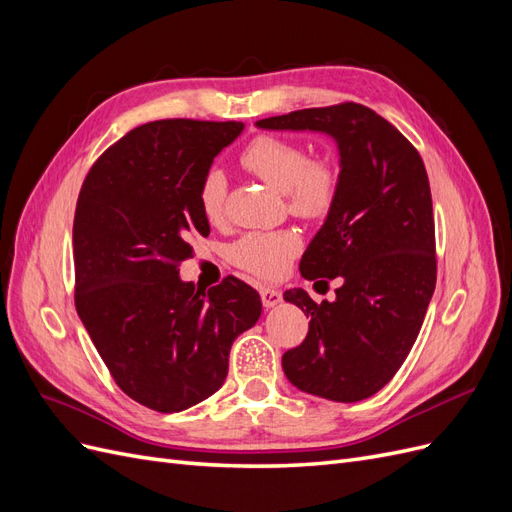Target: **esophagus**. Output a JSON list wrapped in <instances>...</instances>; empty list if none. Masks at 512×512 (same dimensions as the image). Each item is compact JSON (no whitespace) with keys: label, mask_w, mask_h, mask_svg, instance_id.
Returning a JSON list of instances; mask_svg holds the SVG:
<instances>
[{"label":"esophagus","mask_w":512,"mask_h":512,"mask_svg":"<svg viewBox=\"0 0 512 512\" xmlns=\"http://www.w3.org/2000/svg\"><path fill=\"white\" fill-rule=\"evenodd\" d=\"M260 299H262V305H265L267 309L275 307L277 303H282V290H277V288H260Z\"/></svg>","instance_id":"34e87169"}]
</instances>
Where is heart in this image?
Listing matches in <instances>:
<instances>
[{
    "instance_id": "b5f03b06",
    "label": "heart",
    "mask_w": 512,
    "mask_h": 512,
    "mask_svg": "<svg viewBox=\"0 0 512 512\" xmlns=\"http://www.w3.org/2000/svg\"><path fill=\"white\" fill-rule=\"evenodd\" d=\"M241 164L271 188L286 194L288 209L305 220L327 215L339 192V170L331 160H309L307 149L294 141L260 134L241 151ZM228 181L218 166L207 168L198 181V209L209 224L226 215ZM301 252V237L294 230L245 232L228 247V260L241 271L275 280L286 273Z\"/></svg>"
}]
</instances>
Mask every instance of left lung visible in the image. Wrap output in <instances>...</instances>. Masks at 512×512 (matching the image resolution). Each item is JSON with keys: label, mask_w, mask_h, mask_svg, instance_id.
Returning <instances> with one entry per match:
<instances>
[{"label": "left lung", "mask_w": 512, "mask_h": 512, "mask_svg": "<svg viewBox=\"0 0 512 512\" xmlns=\"http://www.w3.org/2000/svg\"><path fill=\"white\" fill-rule=\"evenodd\" d=\"M256 128L320 132L337 145L339 192L299 269L305 280L342 277V286L322 303L303 288L284 292L309 316V331L282 367L309 395L367 399L406 361L436 288L425 164L395 126L354 102L260 119Z\"/></svg>", "instance_id": "1"}]
</instances>
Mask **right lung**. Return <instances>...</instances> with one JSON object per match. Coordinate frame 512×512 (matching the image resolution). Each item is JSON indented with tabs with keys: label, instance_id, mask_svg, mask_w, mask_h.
Masks as SVG:
<instances>
[{
	"label": "right lung",
	"instance_id": "obj_1",
	"mask_svg": "<svg viewBox=\"0 0 512 512\" xmlns=\"http://www.w3.org/2000/svg\"><path fill=\"white\" fill-rule=\"evenodd\" d=\"M241 121L162 119L130 130L91 166L74 213L76 312L119 389L156 412L211 397L235 339L260 318L237 277L200 292L179 277L209 235L198 181Z\"/></svg>",
	"mask_w": 512,
	"mask_h": 512
}]
</instances>
